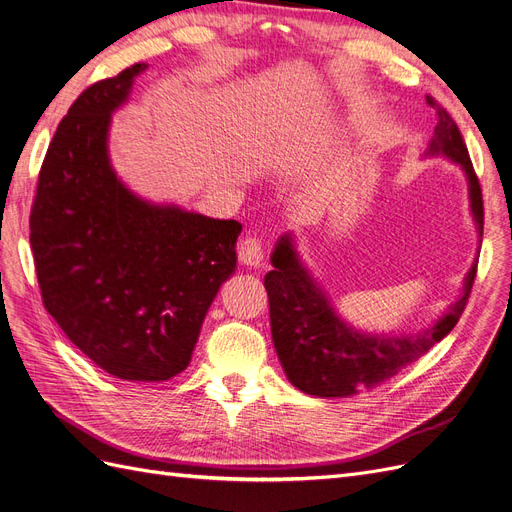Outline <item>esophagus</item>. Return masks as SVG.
Wrapping results in <instances>:
<instances>
[{
  "label": "esophagus",
  "instance_id": "1",
  "mask_svg": "<svg viewBox=\"0 0 512 512\" xmlns=\"http://www.w3.org/2000/svg\"><path fill=\"white\" fill-rule=\"evenodd\" d=\"M238 257L244 266L257 268L263 261V242L257 236H244L238 244Z\"/></svg>",
  "mask_w": 512,
  "mask_h": 512
}]
</instances>
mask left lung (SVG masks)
<instances>
[{"mask_svg":"<svg viewBox=\"0 0 512 512\" xmlns=\"http://www.w3.org/2000/svg\"><path fill=\"white\" fill-rule=\"evenodd\" d=\"M439 122L434 130L432 154H445L458 162L468 177L472 213L483 234V194L481 183L470 162L462 132L449 111L434 101ZM274 270L266 274L270 299V325L278 358L289 382L312 396H350L365 388L386 382L407 365L422 358L434 344L458 325L468 304L477 263L466 276V289L447 314L432 329L418 335L373 337L348 329L331 310L325 293L320 291L293 251L289 236H282L272 255Z\"/></svg>","mask_w":512,"mask_h":512,"instance_id":"1","label":"left lung"}]
</instances>
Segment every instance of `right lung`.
Masks as SVG:
<instances>
[{"instance_id": "1", "label": "right lung", "mask_w": 512, "mask_h": 512, "mask_svg": "<svg viewBox=\"0 0 512 512\" xmlns=\"http://www.w3.org/2000/svg\"><path fill=\"white\" fill-rule=\"evenodd\" d=\"M88 86L37 177L29 240L44 308L94 365L126 382L181 373L236 268L242 225L132 196L107 158L111 111L145 69Z\"/></svg>"}]
</instances>
